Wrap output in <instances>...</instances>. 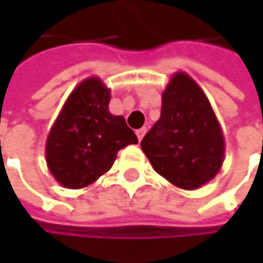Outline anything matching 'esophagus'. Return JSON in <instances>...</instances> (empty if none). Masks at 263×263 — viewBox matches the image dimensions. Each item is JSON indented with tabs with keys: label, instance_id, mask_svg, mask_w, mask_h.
<instances>
[{
	"label": "esophagus",
	"instance_id": "obj_1",
	"mask_svg": "<svg viewBox=\"0 0 263 263\" xmlns=\"http://www.w3.org/2000/svg\"><path fill=\"white\" fill-rule=\"evenodd\" d=\"M144 134H146V128H141V129H138V131H137V137H138V140H140V141L143 140Z\"/></svg>",
	"mask_w": 263,
	"mask_h": 263
}]
</instances>
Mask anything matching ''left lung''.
<instances>
[{"mask_svg": "<svg viewBox=\"0 0 263 263\" xmlns=\"http://www.w3.org/2000/svg\"><path fill=\"white\" fill-rule=\"evenodd\" d=\"M154 171L175 187L196 190L226 158V138L202 88L177 71L161 94V117L141 141Z\"/></svg>", "mask_w": 263, "mask_h": 263, "instance_id": "left-lung-1", "label": "left lung"}]
</instances>
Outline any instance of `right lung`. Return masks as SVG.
Returning a JSON list of instances; mask_svg holds the SVG:
<instances>
[{
    "mask_svg": "<svg viewBox=\"0 0 263 263\" xmlns=\"http://www.w3.org/2000/svg\"><path fill=\"white\" fill-rule=\"evenodd\" d=\"M109 100L111 89L89 76L62 105L45 141L47 167L62 187L96 183L112 167L120 149L138 143L125 117L111 114Z\"/></svg>",
    "mask_w": 263,
    "mask_h": 263,
    "instance_id": "right-lung-1",
    "label": "right lung"
}]
</instances>
